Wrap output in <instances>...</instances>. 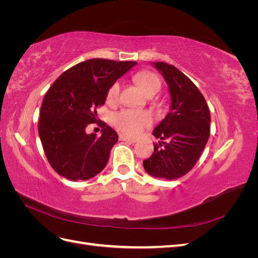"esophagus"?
<instances>
[{
    "label": "esophagus",
    "instance_id": "esophagus-1",
    "mask_svg": "<svg viewBox=\"0 0 258 258\" xmlns=\"http://www.w3.org/2000/svg\"><path fill=\"white\" fill-rule=\"evenodd\" d=\"M119 140H120V141H126V142H129V143H136L137 142L136 139L128 138V137L123 136V135H119Z\"/></svg>",
    "mask_w": 258,
    "mask_h": 258
}]
</instances>
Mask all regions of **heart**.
Returning a JSON list of instances; mask_svg holds the SVG:
<instances>
[{
  "label": "heart",
  "instance_id": "heart-1",
  "mask_svg": "<svg viewBox=\"0 0 258 258\" xmlns=\"http://www.w3.org/2000/svg\"><path fill=\"white\" fill-rule=\"evenodd\" d=\"M134 79L150 97L156 95L161 89V79L152 71H140L135 75ZM119 97L120 82H115L106 92V102L114 105L119 101ZM113 123L123 135L138 137L145 128L152 126L153 117L145 111L122 110L114 115Z\"/></svg>",
  "mask_w": 258,
  "mask_h": 258
}]
</instances>
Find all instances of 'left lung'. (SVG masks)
I'll list each match as a JSON object with an SVG mask.
<instances>
[{"label": "left lung", "instance_id": "1", "mask_svg": "<svg viewBox=\"0 0 258 258\" xmlns=\"http://www.w3.org/2000/svg\"><path fill=\"white\" fill-rule=\"evenodd\" d=\"M155 67L165 76L171 95V110L153 136L160 139L154 153L143 161L154 177L175 179L196 165L210 137L211 115L198 87L174 66L157 62Z\"/></svg>", "mask_w": 258, "mask_h": 258}]
</instances>
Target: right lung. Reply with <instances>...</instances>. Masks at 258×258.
I'll use <instances>...</instances> for the list:
<instances>
[{"mask_svg": "<svg viewBox=\"0 0 258 258\" xmlns=\"http://www.w3.org/2000/svg\"><path fill=\"white\" fill-rule=\"evenodd\" d=\"M136 61L90 59L70 68L45 93L38 119V136L49 165L71 181H85L102 171L117 132L97 119L106 92ZM97 123L103 135H87L85 127Z\"/></svg>", "mask_w": 258, "mask_h": 258, "instance_id": "obj_1", "label": "right lung"}]
</instances>
